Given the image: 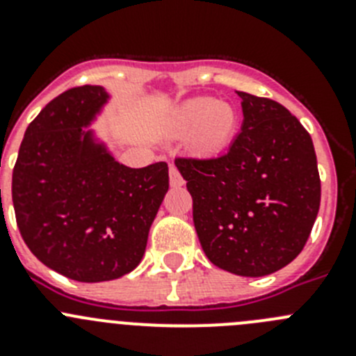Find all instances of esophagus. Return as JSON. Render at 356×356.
I'll return each mask as SVG.
<instances>
[{"label": "esophagus", "instance_id": "1", "mask_svg": "<svg viewBox=\"0 0 356 356\" xmlns=\"http://www.w3.org/2000/svg\"><path fill=\"white\" fill-rule=\"evenodd\" d=\"M169 184H171L172 187H181V185L185 184L184 176L180 175V171H178L175 165H171V168H169Z\"/></svg>", "mask_w": 356, "mask_h": 356}]
</instances>
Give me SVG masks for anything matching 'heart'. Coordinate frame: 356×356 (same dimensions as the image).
Returning a JSON list of instances; mask_svg holds the SVG:
<instances>
[{
	"label": "heart",
	"instance_id": "heart-1",
	"mask_svg": "<svg viewBox=\"0 0 356 356\" xmlns=\"http://www.w3.org/2000/svg\"><path fill=\"white\" fill-rule=\"evenodd\" d=\"M237 112L228 103L213 97L188 99L175 112L172 127L180 135H193V144L201 153L225 149L237 131Z\"/></svg>",
	"mask_w": 356,
	"mask_h": 356
}]
</instances>
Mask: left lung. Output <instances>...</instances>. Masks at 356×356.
<instances>
[{"instance_id":"1","label":"left lung","mask_w":356,"mask_h":356,"mask_svg":"<svg viewBox=\"0 0 356 356\" xmlns=\"http://www.w3.org/2000/svg\"><path fill=\"white\" fill-rule=\"evenodd\" d=\"M244 121L225 155L176 159L193 196L201 248L213 266L266 276L301 253L321 180L312 139L284 105L241 92Z\"/></svg>"}]
</instances>
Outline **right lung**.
Wrapping results in <instances>:
<instances>
[{"mask_svg":"<svg viewBox=\"0 0 356 356\" xmlns=\"http://www.w3.org/2000/svg\"><path fill=\"white\" fill-rule=\"evenodd\" d=\"M108 97L99 85L56 96L24 131L12 172L26 246L44 266L85 284L121 278L139 266L169 188L168 163L127 168L85 130Z\"/></svg>","mask_w":356,"mask_h":356,"instance_id":"1","label":"right lung"}]
</instances>
